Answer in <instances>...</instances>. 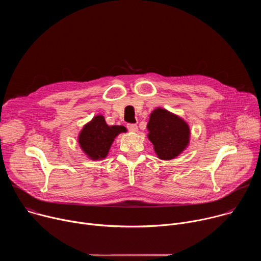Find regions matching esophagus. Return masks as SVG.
<instances>
[{"label": "esophagus", "mask_w": 261, "mask_h": 261, "mask_svg": "<svg viewBox=\"0 0 261 261\" xmlns=\"http://www.w3.org/2000/svg\"><path fill=\"white\" fill-rule=\"evenodd\" d=\"M127 128H128V130L131 131V132H136V131L138 130V127H137V125H135V124H128V125H127Z\"/></svg>", "instance_id": "obj_1"}]
</instances>
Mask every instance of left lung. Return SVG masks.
I'll return each instance as SVG.
<instances>
[{"label":"left lung","instance_id":"1","mask_svg":"<svg viewBox=\"0 0 261 261\" xmlns=\"http://www.w3.org/2000/svg\"><path fill=\"white\" fill-rule=\"evenodd\" d=\"M146 128L147 138L153 143L157 157L162 160L176 158L190 142L189 125L161 107L152 111Z\"/></svg>","mask_w":261,"mask_h":261}]
</instances>
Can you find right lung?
<instances>
[{"instance_id":"1","label":"right lung","mask_w":261,"mask_h":261,"mask_svg":"<svg viewBox=\"0 0 261 261\" xmlns=\"http://www.w3.org/2000/svg\"><path fill=\"white\" fill-rule=\"evenodd\" d=\"M122 132H126L124 126H108L104 117L98 115L84 126L79 135V143L91 160H102L107 157L115 138Z\"/></svg>"}]
</instances>
